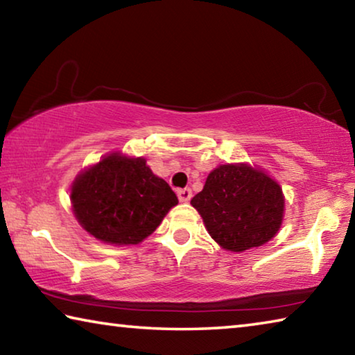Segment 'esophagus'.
<instances>
[{
  "instance_id": "1",
  "label": "esophagus",
  "mask_w": 355,
  "mask_h": 355,
  "mask_svg": "<svg viewBox=\"0 0 355 355\" xmlns=\"http://www.w3.org/2000/svg\"><path fill=\"white\" fill-rule=\"evenodd\" d=\"M177 196H178V200H180V202H189L191 197H192V192H191L189 188L178 189V191H177Z\"/></svg>"
}]
</instances>
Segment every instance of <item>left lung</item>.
Returning <instances> with one entry per match:
<instances>
[{
  "mask_svg": "<svg viewBox=\"0 0 355 355\" xmlns=\"http://www.w3.org/2000/svg\"><path fill=\"white\" fill-rule=\"evenodd\" d=\"M191 205L222 249L244 252L277 235L285 196L280 184L261 169L248 163L220 164L208 173Z\"/></svg>",
  "mask_w": 355,
  "mask_h": 355,
  "instance_id": "8db88e82",
  "label": "left lung"
}]
</instances>
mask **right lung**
<instances>
[{
	"label": "right lung",
	"mask_w": 355,
	"mask_h": 355,
	"mask_svg": "<svg viewBox=\"0 0 355 355\" xmlns=\"http://www.w3.org/2000/svg\"><path fill=\"white\" fill-rule=\"evenodd\" d=\"M70 202L89 235L106 244L131 245L152 235L178 199L146 159L114 152L78 173Z\"/></svg>",
	"instance_id": "obj_1"
}]
</instances>
